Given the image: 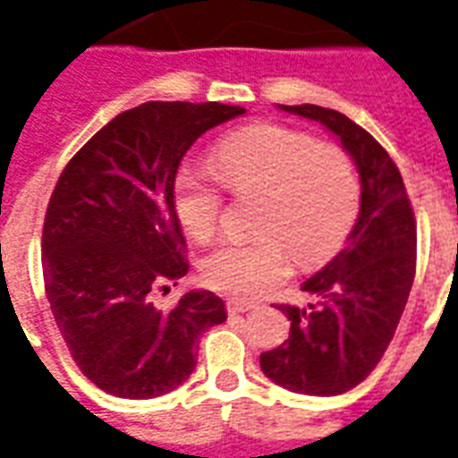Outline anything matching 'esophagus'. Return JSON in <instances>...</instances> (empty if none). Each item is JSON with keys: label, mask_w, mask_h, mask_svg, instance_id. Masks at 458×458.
I'll return each mask as SVG.
<instances>
[{"label": "esophagus", "mask_w": 458, "mask_h": 458, "mask_svg": "<svg viewBox=\"0 0 458 458\" xmlns=\"http://www.w3.org/2000/svg\"><path fill=\"white\" fill-rule=\"evenodd\" d=\"M253 308H258V306H255V303H250V301H239V299L226 301V310H229V315L248 313V310H253Z\"/></svg>", "instance_id": "1"}]
</instances>
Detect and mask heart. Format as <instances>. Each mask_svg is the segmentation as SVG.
Wrapping results in <instances>:
<instances>
[{"label": "heart", "mask_w": 458, "mask_h": 458, "mask_svg": "<svg viewBox=\"0 0 458 458\" xmlns=\"http://www.w3.org/2000/svg\"><path fill=\"white\" fill-rule=\"evenodd\" d=\"M215 168L183 165L174 179V210L193 239H210L225 210L226 186L262 193L260 239H226L200 262L205 284L241 299L260 296L303 265L332 258L356 225L360 179L349 152L306 131L260 123L215 148Z\"/></svg>", "instance_id": "1"}]
</instances>
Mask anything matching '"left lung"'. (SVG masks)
Segmentation results:
<instances>
[{
  "label": "left lung",
  "mask_w": 458,
  "mask_h": 458,
  "mask_svg": "<svg viewBox=\"0 0 458 458\" xmlns=\"http://www.w3.org/2000/svg\"><path fill=\"white\" fill-rule=\"evenodd\" d=\"M279 109L342 140L360 174V212L346 246L301 286L315 303L279 306L292 320L289 339L260 353V368L299 394H344L373 373L402 320L416 275V217L402 174L368 131L318 105Z\"/></svg>",
  "instance_id": "1"
}]
</instances>
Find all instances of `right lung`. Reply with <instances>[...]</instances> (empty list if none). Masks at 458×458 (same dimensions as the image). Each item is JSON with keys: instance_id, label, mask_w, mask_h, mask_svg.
Listing matches in <instances>:
<instances>
[{"instance_id": "obj_1", "label": "right lung", "mask_w": 458, "mask_h": 458, "mask_svg": "<svg viewBox=\"0 0 458 458\" xmlns=\"http://www.w3.org/2000/svg\"><path fill=\"white\" fill-rule=\"evenodd\" d=\"M246 114L219 102H145L122 112L64 166L42 226V275L81 373L102 392L152 399L186 382L198 339L226 320L212 292L155 306L189 272L174 179L205 131Z\"/></svg>"}]
</instances>
